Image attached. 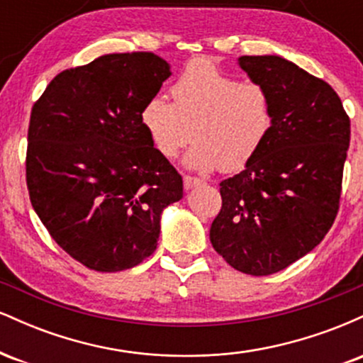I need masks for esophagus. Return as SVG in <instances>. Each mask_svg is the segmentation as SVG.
I'll return each instance as SVG.
<instances>
[{
	"mask_svg": "<svg viewBox=\"0 0 363 363\" xmlns=\"http://www.w3.org/2000/svg\"><path fill=\"white\" fill-rule=\"evenodd\" d=\"M205 184V181L199 177H193V176H184V187L186 189H193L196 186H201Z\"/></svg>",
	"mask_w": 363,
	"mask_h": 363,
	"instance_id": "obj_1",
	"label": "esophagus"
}]
</instances>
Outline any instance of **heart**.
Instances as JSON below:
<instances>
[{"label": "heart", "instance_id": "heart-1", "mask_svg": "<svg viewBox=\"0 0 363 363\" xmlns=\"http://www.w3.org/2000/svg\"><path fill=\"white\" fill-rule=\"evenodd\" d=\"M174 104L157 95L145 104L141 124L153 148L174 158L189 143L186 167L235 172L259 153L273 129V101L256 82H239L210 61L186 66L170 86Z\"/></svg>", "mask_w": 363, "mask_h": 363}]
</instances>
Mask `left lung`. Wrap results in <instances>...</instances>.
Masks as SVG:
<instances>
[{
	"instance_id": "left-lung-1",
	"label": "left lung",
	"mask_w": 363,
	"mask_h": 363,
	"mask_svg": "<svg viewBox=\"0 0 363 363\" xmlns=\"http://www.w3.org/2000/svg\"><path fill=\"white\" fill-rule=\"evenodd\" d=\"M273 101V129L240 174L220 182L211 245L252 277L285 269L335 222L350 145V118L326 82L280 56H240Z\"/></svg>"
}]
</instances>
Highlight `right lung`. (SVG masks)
Here are the masks:
<instances>
[{"mask_svg": "<svg viewBox=\"0 0 363 363\" xmlns=\"http://www.w3.org/2000/svg\"><path fill=\"white\" fill-rule=\"evenodd\" d=\"M169 77L153 52L106 54L54 77L32 107L30 203L62 251L95 272L147 259L162 211L182 198V177L141 124Z\"/></svg>", "mask_w": 363, "mask_h": 363, "instance_id": "add662e5", "label": "right lung"}]
</instances>
